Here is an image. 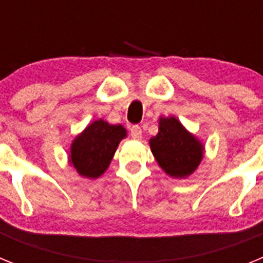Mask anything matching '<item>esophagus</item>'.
I'll list each match as a JSON object with an SVG mask.
<instances>
[{
	"mask_svg": "<svg viewBox=\"0 0 263 263\" xmlns=\"http://www.w3.org/2000/svg\"><path fill=\"white\" fill-rule=\"evenodd\" d=\"M130 136H132L133 139H137V141L142 138V129H141V126L133 125V126L130 127Z\"/></svg>",
	"mask_w": 263,
	"mask_h": 263,
	"instance_id": "obj_1",
	"label": "esophagus"
}]
</instances>
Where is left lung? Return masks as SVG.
<instances>
[{"mask_svg": "<svg viewBox=\"0 0 263 263\" xmlns=\"http://www.w3.org/2000/svg\"><path fill=\"white\" fill-rule=\"evenodd\" d=\"M150 147L164 173L174 178L191 175L203 158V145L175 117L160 118Z\"/></svg>", "mask_w": 263, "mask_h": 263, "instance_id": "obj_1", "label": "left lung"}]
</instances>
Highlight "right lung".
Listing matches in <instances>:
<instances>
[{"label": "right lung", "instance_id": "right-lung-1", "mask_svg": "<svg viewBox=\"0 0 263 263\" xmlns=\"http://www.w3.org/2000/svg\"><path fill=\"white\" fill-rule=\"evenodd\" d=\"M125 137L126 130L121 125L95 121L73 141L69 162L81 176L99 178L108 168L118 143Z\"/></svg>", "mask_w": 263, "mask_h": 263}]
</instances>
